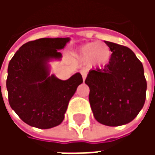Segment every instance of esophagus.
Returning <instances> with one entry per match:
<instances>
[{"label":"esophagus","mask_w":155,"mask_h":155,"mask_svg":"<svg viewBox=\"0 0 155 155\" xmlns=\"http://www.w3.org/2000/svg\"><path fill=\"white\" fill-rule=\"evenodd\" d=\"M81 74H82V77H83V81H85V78H86V75H87V74H86V72L84 71H82L81 72Z\"/></svg>","instance_id":"obj_1"}]
</instances>
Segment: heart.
Here are the masks:
<instances>
[{"instance_id":"obj_1","label":"heart","mask_w":155,"mask_h":155,"mask_svg":"<svg viewBox=\"0 0 155 155\" xmlns=\"http://www.w3.org/2000/svg\"><path fill=\"white\" fill-rule=\"evenodd\" d=\"M111 54L110 48L107 45L94 41L81 46L77 57L82 62H88L91 67H101L109 63Z\"/></svg>"}]
</instances>
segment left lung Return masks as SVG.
<instances>
[{
	"instance_id": "left-lung-1",
	"label": "left lung",
	"mask_w": 155,
	"mask_h": 155,
	"mask_svg": "<svg viewBox=\"0 0 155 155\" xmlns=\"http://www.w3.org/2000/svg\"><path fill=\"white\" fill-rule=\"evenodd\" d=\"M112 54L101 69L91 70L84 83L95 120L107 126L130 123L142 110L147 83L142 63L130 48L110 41Z\"/></svg>"
}]
</instances>
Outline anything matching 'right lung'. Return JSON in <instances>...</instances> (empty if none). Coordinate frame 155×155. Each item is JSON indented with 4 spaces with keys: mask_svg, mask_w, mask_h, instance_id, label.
Segmentation results:
<instances>
[{
    "mask_svg": "<svg viewBox=\"0 0 155 155\" xmlns=\"http://www.w3.org/2000/svg\"><path fill=\"white\" fill-rule=\"evenodd\" d=\"M70 41V37H65L30 41L19 48L9 63V104L31 126L51 129L61 124L69 101L83 83L79 72L66 81L51 74L49 62L61 61L62 54L59 51Z\"/></svg>",
    "mask_w": 155,
    "mask_h": 155,
    "instance_id": "obj_1",
    "label": "right lung"
}]
</instances>
